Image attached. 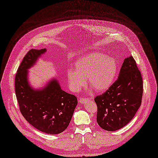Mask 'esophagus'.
Segmentation results:
<instances>
[{"label":"esophagus","mask_w":158,"mask_h":158,"mask_svg":"<svg viewBox=\"0 0 158 158\" xmlns=\"http://www.w3.org/2000/svg\"><path fill=\"white\" fill-rule=\"evenodd\" d=\"M89 100V98H80V100H79V102L81 104H83V103H85L87 101H88Z\"/></svg>","instance_id":"esophagus-1"}]
</instances>
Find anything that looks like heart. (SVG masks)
Here are the masks:
<instances>
[{
  "label": "heart",
  "mask_w": 158,
  "mask_h": 158,
  "mask_svg": "<svg viewBox=\"0 0 158 158\" xmlns=\"http://www.w3.org/2000/svg\"><path fill=\"white\" fill-rule=\"evenodd\" d=\"M118 71L114 58L102 52H92L81 56L74 63V69H67V78L73 91L78 92L88 84L96 91L107 90L114 82Z\"/></svg>",
  "instance_id": "obj_1"
}]
</instances>
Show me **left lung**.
<instances>
[{"label": "left lung", "mask_w": 158, "mask_h": 158, "mask_svg": "<svg viewBox=\"0 0 158 158\" xmlns=\"http://www.w3.org/2000/svg\"><path fill=\"white\" fill-rule=\"evenodd\" d=\"M142 95L141 74L130 56L124 60L117 80L106 93L95 98L98 124L108 131L123 128L136 114Z\"/></svg>", "instance_id": "8db88e82"}]
</instances>
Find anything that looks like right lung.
Instances as JSON below:
<instances>
[{
	"label": "right lung",
	"mask_w": 158,
	"mask_h": 158,
	"mask_svg": "<svg viewBox=\"0 0 158 158\" xmlns=\"http://www.w3.org/2000/svg\"><path fill=\"white\" fill-rule=\"evenodd\" d=\"M46 51L33 49L24 57L15 76V93L21 113L29 124L42 132L58 134L69 125L78 100L63 91L55 78L40 89L30 84L28 70Z\"/></svg>",
	"instance_id": "1"
}]
</instances>
